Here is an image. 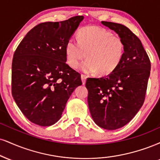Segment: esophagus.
Masks as SVG:
<instances>
[{"label":"esophagus","instance_id":"34e87169","mask_svg":"<svg viewBox=\"0 0 160 160\" xmlns=\"http://www.w3.org/2000/svg\"><path fill=\"white\" fill-rule=\"evenodd\" d=\"M81 80H82V84H85L86 83V77L85 76V75L83 74H81Z\"/></svg>","mask_w":160,"mask_h":160}]
</instances>
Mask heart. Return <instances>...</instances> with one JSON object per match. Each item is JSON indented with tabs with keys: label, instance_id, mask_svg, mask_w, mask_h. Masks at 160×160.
Here are the masks:
<instances>
[{
	"label": "heart",
	"instance_id": "heart-1",
	"mask_svg": "<svg viewBox=\"0 0 160 160\" xmlns=\"http://www.w3.org/2000/svg\"><path fill=\"white\" fill-rule=\"evenodd\" d=\"M78 42L70 39L65 45L68 64L73 68L81 65L85 73H98L101 75L111 74L116 69L124 55L122 39L99 26H87L80 29L78 33Z\"/></svg>",
	"mask_w": 160,
	"mask_h": 160
}]
</instances>
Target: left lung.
Here are the masks:
<instances>
[{
	"label": "left lung",
	"mask_w": 160,
	"mask_h": 160,
	"mask_svg": "<svg viewBox=\"0 0 160 160\" xmlns=\"http://www.w3.org/2000/svg\"><path fill=\"white\" fill-rule=\"evenodd\" d=\"M118 34L124 55L116 69L100 78H88V104L94 122L108 130L121 128L133 118L145 99L151 61L140 39L117 23L101 22Z\"/></svg>",
	"instance_id": "8db88e82"
}]
</instances>
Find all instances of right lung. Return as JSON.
Masks as SVG:
<instances>
[{
	"instance_id": "1",
	"label": "right lung",
	"mask_w": 160,
	"mask_h": 160,
	"mask_svg": "<svg viewBox=\"0 0 160 160\" xmlns=\"http://www.w3.org/2000/svg\"><path fill=\"white\" fill-rule=\"evenodd\" d=\"M82 15L34 27L20 42L12 63V95L29 121L39 126L60 119L80 74L66 64L65 45Z\"/></svg>"
}]
</instances>
